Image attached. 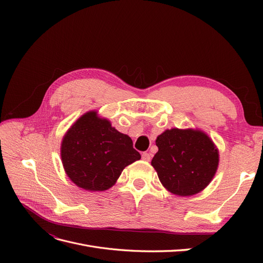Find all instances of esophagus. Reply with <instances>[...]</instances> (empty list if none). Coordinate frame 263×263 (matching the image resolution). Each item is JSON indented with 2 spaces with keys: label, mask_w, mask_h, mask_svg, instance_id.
I'll list each match as a JSON object with an SVG mask.
<instances>
[{
  "label": "esophagus",
  "mask_w": 263,
  "mask_h": 263,
  "mask_svg": "<svg viewBox=\"0 0 263 263\" xmlns=\"http://www.w3.org/2000/svg\"><path fill=\"white\" fill-rule=\"evenodd\" d=\"M142 159H144V160H146V161H149L150 160V155L147 154V153L142 154Z\"/></svg>",
  "instance_id": "esophagus-1"
}]
</instances>
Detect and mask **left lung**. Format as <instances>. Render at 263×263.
Instances as JSON below:
<instances>
[{
  "instance_id": "left-lung-1",
  "label": "left lung",
  "mask_w": 263,
  "mask_h": 263,
  "mask_svg": "<svg viewBox=\"0 0 263 263\" xmlns=\"http://www.w3.org/2000/svg\"><path fill=\"white\" fill-rule=\"evenodd\" d=\"M140 158L132 138L95 112L79 118L61 145V159L68 177L89 191L109 189L125 166Z\"/></svg>"
}]
</instances>
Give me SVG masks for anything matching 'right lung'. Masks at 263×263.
<instances>
[{"label": "right lung", "mask_w": 263, "mask_h": 263, "mask_svg": "<svg viewBox=\"0 0 263 263\" xmlns=\"http://www.w3.org/2000/svg\"><path fill=\"white\" fill-rule=\"evenodd\" d=\"M158 153L151 164L171 193L189 196L209 185L218 166V153L202 132L168 129L156 140Z\"/></svg>", "instance_id": "add662e5"}]
</instances>
